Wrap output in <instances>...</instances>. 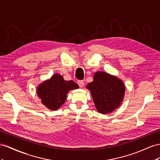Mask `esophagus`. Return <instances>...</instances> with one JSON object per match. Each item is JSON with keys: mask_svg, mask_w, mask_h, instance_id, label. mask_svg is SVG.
Wrapping results in <instances>:
<instances>
[{"mask_svg": "<svg viewBox=\"0 0 160 160\" xmlns=\"http://www.w3.org/2000/svg\"><path fill=\"white\" fill-rule=\"evenodd\" d=\"M78 84L79 85V86H80V88L83 87V86H84V81H83V80H78Z\"/></svg>", "mask_w": 160, "mask_h": 160, "instance_id": "1", "label": "esophagus"}]
</instances>
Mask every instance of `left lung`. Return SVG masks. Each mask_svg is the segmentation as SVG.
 I'll return each mask as SVG.
<instances>
[{"instance_id": "1", "label": "left lung", "mask_w": 160, "mask_h": 160, "mask_svg": "<svg viewBox=\"0 0 160 160\" xmlns=\"http://www.w3.org/2000/svg\"><path fill=\"white\" fill-rule=\"evenodd\" d=\"M91 92L95 107L99 112L107 114L118 108L125 91L122 82L103 72L95 73L93 82L86 86Z\"/></svg>"}]
</instances>
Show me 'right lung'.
<instances>
[{
  "instance_id": "add662e5",
  "label": "right lung",
  "mask_w": 160,
  "mask_h": 160,
  "mask_svg": "<svg viewBox=\"0 0 160 160\" xmlns=\"http://www.w3.org/2000/svg\"><path fill=\"white\" fill-rule=\"evenodd\" d=\"M79 86L72 80L66 81L60 74H54L52 78L41 84L38 88V95L47 108L55 111L65 102L68 91Z\"/></svg>"
}]
</instances>
